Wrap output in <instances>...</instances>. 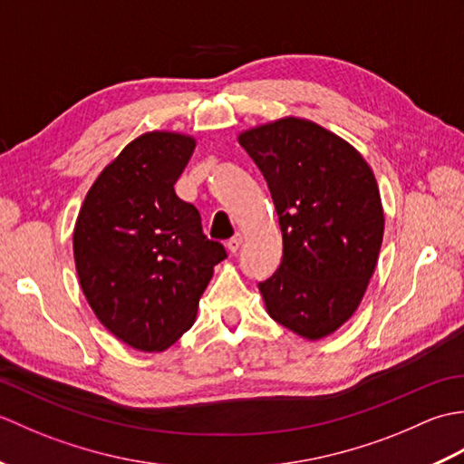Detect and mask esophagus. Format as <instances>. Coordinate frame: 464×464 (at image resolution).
Segmentation results:
<instances>
[{"label":"esophagus","instance_id":"34e87169","mask_svg":"<svg viewBox=\"0 0 464 464\" xmlns=\"http://www.w3.org/2000/svg\"><path fill=\"white\" fill-rule=\"evenodd\" d=\"M241 245H243V237L237 233V235H235V237H231L229 241H227V249H229L231 253H237L241 249Z\"/></svg>","mask_w":464,"mask_h":464}]
</instances>
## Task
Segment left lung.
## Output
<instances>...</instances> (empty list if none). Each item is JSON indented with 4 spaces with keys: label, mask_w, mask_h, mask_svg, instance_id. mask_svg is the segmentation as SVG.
Masks as SVG:
<instances>
[{
    "label": "left lung",
    "mask_w": 464,
    "mask_h": 464,
    "mask_svg": "<svg viewBox=\"0 0 464 464\" xmlns=\"http://www.w3.org/2000/svg\"><path fill=\"white\" fill-rule=\"evenodd\" d=\"M237 141L279 217L283 257L259 283L269 317L319 341L347 323L377 267L384 213L377 179L343 137L303 117L255 125Z\"/></svg>",
    "instance_id": "1"
}]
</instances>
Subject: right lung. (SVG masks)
<instances>
[{
  "label": "right lung",
  "mask_w": 464,
  "mask_h": 464,
  "mask_svg": "<svg viewBox=\"0 0 464 464\" xmlns=\"http://www.w3.org/2000/svg\"><path fill=\"white\" fill-rule=\"evenodd\" d=\"M195 145L177 131L135 137L97 175L75 221L87 303L107 331L143 353L169 349L191 329L215 265L227 257L173 187Z\"/></svg>",
  "instance_id": "obj_1"
}]
</instances>
